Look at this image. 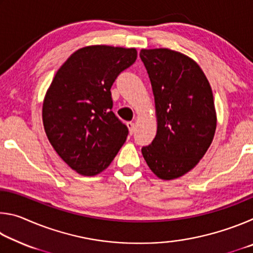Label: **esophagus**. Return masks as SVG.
<instances>
[{"label": "esophagus", "mask_w": 253, "mask_h": 253, "mask_svg": "<svg viewBox=\"0 0 253 253\" xmlns=\"http://www.w3.org/2000/svg\"><path fill=\"white\" fill-rule=\"evenodd\" d=\"M127 127H128V130H129V135L134 134V131H135V124L131 123V122L127 123Z\"/></svg>", "instance_id": "esophagus-1"}]
</instances>
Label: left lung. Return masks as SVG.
Segmentation results:
<instances>
[{
    "label": "left lung",
    "instance_id": "obj_1",
    "mask_svg": "<svg viewBox=\"0 0 253 253\" xmlns=\"http://www.w3.org/2000/svg\"><path fill=\"white\" fill-rule=\"evenodd\" d=\"M139 55L151 79L157 122L155 138L142 154L158 178H178L212 144L216 111L211 85L198 63L178 51L142 49Z\"/></svg>",
    "mask_w": 253,
    "mask_h": 253
}]
</instances>
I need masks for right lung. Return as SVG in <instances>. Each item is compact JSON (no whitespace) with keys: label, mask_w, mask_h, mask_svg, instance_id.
I'll return each mask as SVG.
<instances>
[{"label":"right lung","mask_w":253,"mask_h":253,"mask_svg":"<svg viewBox=\"0 0 253 253\" xmlns=\"http://www.w3.org/2000/svg\"><path fill=\"white\" fill-rule=\"evenodd\" d=\"M136 59L135 48L84 46L59 68L45 92L46 137L62 161L84 176L105 170L126 142L127 127L111 111L110 88Z\"/></svg>","instance_id":"add662e5"}]
</instances>
